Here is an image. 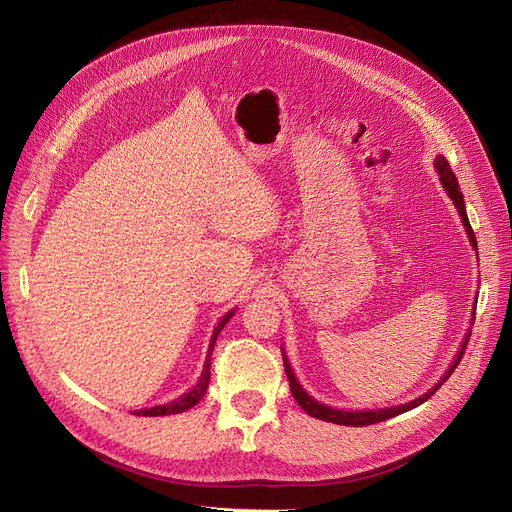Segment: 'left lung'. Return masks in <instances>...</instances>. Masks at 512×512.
<instances>
[{
  "instance_id": "obj_1",
  "label": "left lung",
  "mask_w": 512,
  "mask_h": 512,
  "mask_svg": "<svg viewBox=\"0 0 512 512\" xmlns=\"http://www.w3.org/2000/svg\"><path fill=\"white\" fill-rule=\"evenodd\" d=\"M436 170H438V175H440V181H442V188H444V192L451 196V200L455 203V207H457V211H459V215H461V222H463V226H466V232H468V237H470V243H472V247L476 250V235H474V230H472V226H470V220H468V213H466V203H463V194H461V190H459V183H457V177H455V173L451 170V166H448V162L442 158V156H438L436 158ZM476 314V312H474ZM474 320V318H472ZM474 324V322H472ZM468 337H470V333H468ZM468 337L463 339V344H461V348H459V352H457V356H455V361L451 363V367L446 369V374L442 376V380L433 386V389H429L425 395H421V397H416V399H412V401H408V404H401V406H393V408H382V410H337V408H331V406H324V404H320V401H316L312 395H307L305 393V389L303 386L299 384V380L294 378V371H292V367H290V363H288V359H286V354L282 352V356H284V367H286V376H288V382H290V391H292V397L297 399V404L309 414V416H314V418H320V421H327V423H335V425H348V427H365V425H374V423H380V421H386V418H391V416H397V414H401V412H408V410H412V408H416V406H421L423 401H427L433 393H436L440 386L451 378V374L455 371V367L459 365V361H461V356H463V352H466V346H468Z\"/></svg>"
}]
</instances>
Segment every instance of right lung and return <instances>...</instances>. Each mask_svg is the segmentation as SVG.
Returning <instances> with one entry per match:
<instances>
[{
  "instance_id": "1",
  "label": "right lung",
  "mask_w": 512,
  "mask_h": 512,
  "mask_svg": "<svg viewBox=\"0 0 512 512\" xmlns=\"http://www.w3.org/2000/svg\"><path fill=\"white\" fill-rule=\"evenodd\" d=\"M232 314H235V309H232V312H228L220 322H218V327H215V331H213V335H211V344H209V352H207V359H205V367H203V374H200V378H198V382H196V386L192 391H188V393H183L179 399H175V401H168V404H164V406H156V408H145V410H136L134 414H138V416H166V414H179V412H185V410H190L192 406H196L200 399H203V395L207 393V386H209V378H211V352H213V346H215V339H218V335L222 333V329H224V324L232 318Z\"/></svg>"
}]
</instances>
